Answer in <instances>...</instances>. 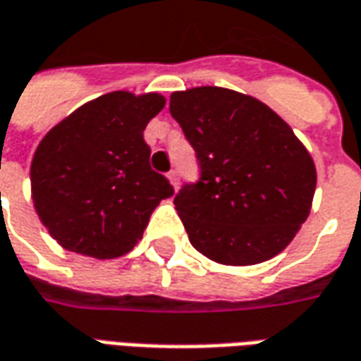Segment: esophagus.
Wrapping results in <instances>:
<instances>
[{
    "label": "esophagus",
    "mask_w": 361,
    "mask_h": 361,
    "mask_svg": "<svg viewBox=\"0 0 361 361\" xmlns=\"http://www.w3.org/2000/svg\"><path fill=\"white\" fill-rule=\"evenodd\" d=\"M168 180H170L173 189H178V185H180V178H178V172H176V170H172V172L168 173Z\"/></svg>",
    "instance_id": "esophagus-1"
}]
</instances>
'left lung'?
Segmentation results:
<instances>
[{
  "instance_id": "left-lung-1",
  "label": "left lung",
  "mask_w": 361,
  "mask_h": 361,
  "mask_svg": "<svg viewBox=\"0 0 361 361\" xmlns=\"http://www.w3.org/2000/svg\"><path fill=\"white\" fill-rule=\"evenodd\" d=\"M201 178L173 199L189 242L224 266L274 258L311 213L317 168L286 121L256 97L201 85L170 95Z\"/></svg>"
}]
</instances>
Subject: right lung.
I'll return each mask as SVG.
<instances>
[{
    "mask_svg": "<svg viewBox=\"0 0 361 361\" xmlns=\"http://www.w3.org/2000/svg\"><path fill=\"white\" fill-rule=\"evenodd\" d=\"M160 93L111 92L84 103L40 140L31 162L35 211L54 240L90 258H117L142 238L150 215L173 195L150 168L146 125Z\"/></svg>",
    "mask_w": 361,
    "mask_h": 361,
    "instance_id": "1",
    "label": "right lung"
}]
</instances>
